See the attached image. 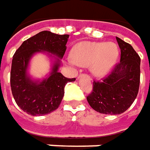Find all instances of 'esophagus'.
I'll return each instance as SVG.
<instances>
[{
    "instance_id": "esophagus-1",
    "label": "esophagus",
    "mask_w": 150,
    "mask_h": 150,
    "mask_svg": "<svg viewBox=\"0 0 150 150\" xmlns=\"http://www.w3.org/2000/svg\"><path fill=\"white\" fill-rule=\"evenodd\" d=\"M83 76H87V77H88V78H89V76H88V75H87V74H83V73H80L78 78L79 79V78H81V77H83Z\"/></svg>"
}]
</instances>
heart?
<instances>
[{
  "label": "heart",
  "instance_id": "heart-1",
  "mask_svg": "<svg viewBox=\"0 0 150 150\" xmlns=\"http://www.w3.org/2000/svg\"><path fill=\"white\" fill-rule=\"evenodd\" d=\"M71 65L88 66L94 75L102 77L107 74L115 65L118 49L114 43L83 41L72 50Z\"/></svg>",
  "mask_w": 150,
  "mask_h": 150
}]
</instances>
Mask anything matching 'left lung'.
I'll return each mask as SVG.
<instances>
[{
  "label": "left lung",
  "mask_w": 150,
  "mask_h": 150,
  "mask_svg": "<svg viewBox=\"0 0 150 150\" xmlns=\"http://www.w3.org/2000/svg\"><path fill=\"white\" fill-rule=\"evenodd\" d=\"M121 50L120 62L101 81L94 80L87 96L94 110L106 115H119L131 106L139 93L140 57L130 44L116 37Z\"/></svg>",
  "instance_id": "8db88e82"
}]
</instances>
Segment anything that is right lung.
<instances>
[{
  "label": "right lung",
  "instance_id": "obj_1",
  "mask_svg": "<svg viewBox=\"0 0 150 150\" xmlns=\"http://www.w3.org/2000/svg\"><path fill=\"white\" fill-rule=\"evenodd\" d=\"M68 34H56L42 31L23 42L12 57L11 68V89L17 105L31 116H43L53 112L59 107L64 96V88L67 79L58 71L57 62L49 78L40 83H34L27 77V67L32 55L40 51H48L63 57L67 50Z\"/></svg>",
  "mask_w": 150,
  "mask_h": 150
}]
</instances>
